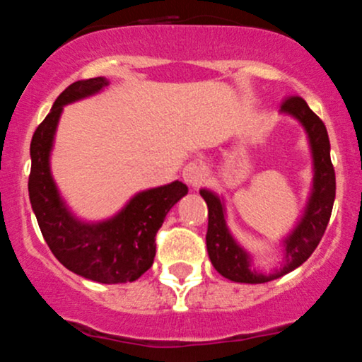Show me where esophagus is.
Wrapping results in <instances>:
<instances>
[{
	"mask_svg": "<svg viewBox=\"0 0 362 362\" xmlns=\"http://www.w3.org/2000/svg\"><path fill=\"white\" fill-rule=\"evenodd\" d=\"M204 166L197 161H190L189 165H185L184 172H182V177H184V182L187 185H199L202 180H204Z\"/></svg>",
	"mask_w": 362,
	"mask_h": 362,
	"instance_id": "1",
	"label": "esophagus"
}]
</instances>
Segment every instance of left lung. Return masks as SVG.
I'll return each mask as SVG.
<instances>
[{
  "label": "left lung",
  "instance_id": "obj_1",
  "mask_svg": "<svg viewBox=\"0 0 362 362\" xmlns=\"http://www.w3.org/2000/svg\"><path fill=\"white\" fill-rule=\"evenodd\" d=\"M280 115L291 117L304 129L313 163V182L308 201L291 232L278 240L281 261L269 272L256 264V256L244 247L228 226L225 197L208 187L199 194L208 204V256L221 276L237 284H266L299 268L320 244L335 201V172L329 160V141L325 123L313 113L303 98H291Z\"/></svg>",
  "mask_w": 362,
  "mask_h": 362
}]
</instances>
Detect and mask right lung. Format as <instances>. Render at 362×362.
<instances>
[{
	"mask_svg": "<svg viewBox=\"0 0 362 362\" xmlns=\"http://www.w3.org/2000/svg\"><path fill=\"white\" fill-rule=\"evenodd\" d=\"M110 86L106 77L77 81L53 103L30 142L29 199L51 252L66 269L98 284L136 281L153 266L156 237L166 214L184 196L187 185L173 180L134 194L117 213L103 220L77 216L59 192L51 172L58 123L63 108L96 96Z\"/></svg>",
	"mask_w": 362,
	"mask_h": 362,
	"instance_id": "1",
	"label": "right lung"
}]
</instances>
